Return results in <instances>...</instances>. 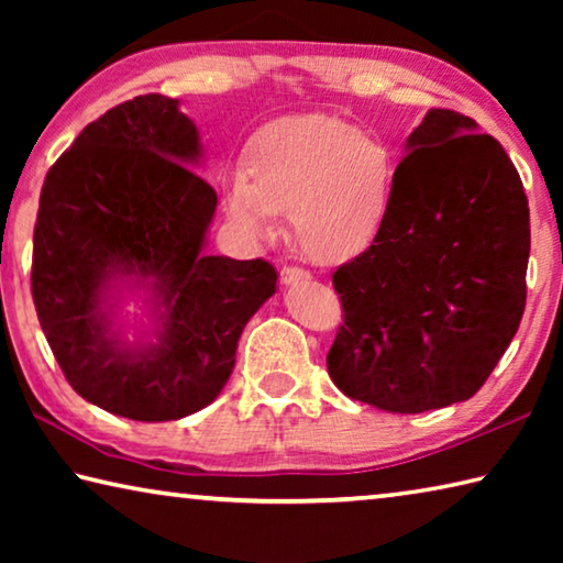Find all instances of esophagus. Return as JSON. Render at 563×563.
Returning <instances> with one entry per match:
<instances>
[{"label": "esophagus", "instance_id": "obj_1", "mask_svg": "<svg viewBox=\"0 0 563 563\" xmlns=\"http://www.w3.org/2000/svg\"><path fill=\"white\" fill-rule=\"evenodd\" d=\"M312 275L302 268H295V265H288V268L280 271V280L283 285H295V283H308Z\"/></svg>", "mask_w": 563, "mask_h": 563}]
</instances>
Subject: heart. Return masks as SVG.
<instances>
[{
    "label": "heart",
    "instance_id": "heart-1",
    "mask_svg": "<svg viewBox=\"0 0 563 563\" xmlns=\"http://www.w3.org/2000/svg\"><path fill=\"white\" fill-rule=\"evenodd\" d=\"M247 176L225 184V216L238 233L265 241L288 208L290 233L318 263L365 251L393 206L389 151L360 129L325 113L283 117L255 133L245 151Z\"/></svg>",
    "mask_w": 563,
    "mask_h": 563
}]
</instances>
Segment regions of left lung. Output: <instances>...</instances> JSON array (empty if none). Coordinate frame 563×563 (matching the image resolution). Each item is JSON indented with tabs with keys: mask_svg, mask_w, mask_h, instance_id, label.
Segmentation results:
<instances>
[{
	"mask_svg": "<svg viewBox=\"0 0 563 563\" xmlns=\"http://www.w3.org/2000/svg\"><path fill=\"white\" fill-rule=\"evenodd\" d=\"M373 245L332 273L345 322L328 352L342 393L417 415L476 395L527 305L529 203L497 139L430 109L409 133Z\"/></svg>",
	"mask_w": 563,
	"mask_h": 563,
	"instance_id": "obj_1",
	"label": "left lung"
}]
</instances>
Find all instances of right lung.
<instances>
[{
	"label": "right lung",
	"mask_w": 563,
	"mask_h": 563,
	"mask_svg": "<svg viewBox=\"0 0 563 563\" xmlns=\"http://www.w3.org/2000/svg\"><path fill=\"white\" fill-rule=\"evenodd\" d=\"M196 123L146 93L84 129L49 168L34 225L32 295L64 377L87 402L168 422L221 395L241 332L275 295L263 258L206 255L218 196ZM148 323L125 338L122 305Z\"/></svg>",
	"instance_id": "add662e5"
}]
</instances>
